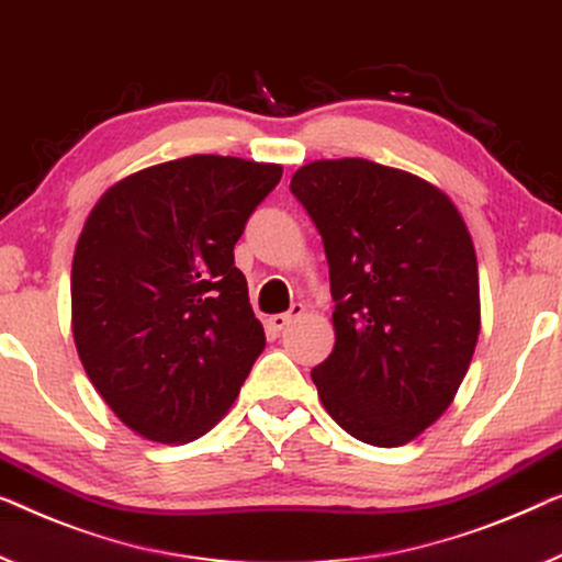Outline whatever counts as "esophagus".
<instances>
[{
	"instance_id": "1",
	"label": "esophagus",
	"mask_w": 562,
	"mask_h": 562,
	"mask_svg": "<svg viewBox=\"0 0 562 562\" xmlns=\"http://www.w3.org/2000/svg\"><path fill=\"white\" fill-rule=\"evenodd\" d=\"M305 313V305L303 303H295L290 307V313H280V315H272L270 321H267V328H270L272 333H280V330H284L288 328V325L295 321V317H300Z\"/></svg>"
}]
</instances>
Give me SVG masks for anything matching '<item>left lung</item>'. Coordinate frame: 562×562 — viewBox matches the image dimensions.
<instances>
[{
  "mask_svg": "<svg viewBox=\"0 0 562 562\" xmlns=\"http://www.w3.org/2000/svg\"><path fill=\"white\" fill-rule=\"evenodd\" d=\"M290 191L330 267L335 348L313 368L317 396L350 437L401 447L447 412L474 356L467 224L437 187L366 158L307 164Z\"/></svg>",
  "mask_w": 562,
  "mask_h": 562,
  "instance_id": "obj_1",
  "label": "left lung"
}]
</instances>
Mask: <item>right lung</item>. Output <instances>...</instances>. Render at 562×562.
<instances>
[{
    "mask_svg": "<svg viewBox=\"0 0 562 562\" xmlns=\"http://www.w3.org/2000/svg\"><path fill=\"white\" fill-rule=\"evenodd\" d=\"M282 166L189 156L115 183L72 259V335L105 404L140 437L196 439L265 350L234 245Z\"/></svg>",
    "mask_w": 562,
    "mask_h": 562,
    "instance_id": "add662e5",
    "label": "right lung"
}]
</instances>
